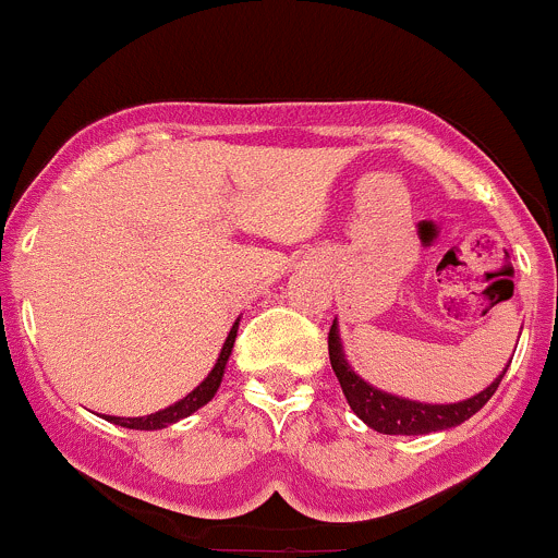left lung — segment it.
Masks as SVG:
<instances>
[{"mask_svg":"<svg viewBox=\"0 0 558 558\" xmlns=\"http://www.w3.org/2000/svg\"><path fill=\"white\" fill-rule=\"evenodd\" d=\"M329 343V362H332V371L338 376L340 389H343L345 400H349L351 411L360 416L367 428L378 430V434L387 436H420V434H434V430H447L456 428V425L466 423L469 416L477 414L485 403L490 400V395L496 392L501 381V373L488 389H483L474 398L461 400V403L450 405H430V403H416V400H403L395 398V395L381 392V389L371 387L367 381H362L354 371L349 367V362L343 360V351H340V338L338 327H329L327 335Z\"/></svg>","mask_w":558,"mask_h":558,"instance_id":"8db88e82","label":"left lung"}]
</instances>
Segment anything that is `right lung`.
Returning <instances> with one entry per match:
<instances>
[{
    "label": "right lung",
    "mask_w": 558,
    "mask_h": 558,
    "mask_svg": "<svg viewBox=\"0 0 558 558\" xmlns=\"http://www.w3.org/2000/svg\"><path fill=\"white\" fill-rule=\"evenodd\" d=\"M234 338H236V324L231 327L229 338H226L223 351H220L218 362H215V367H213V373H209V376L204 378V381L198 384V387L193 389L187 398H182L180 403L169 405V409H163V411H155V414H149V416H128V420H124V416H106V420H111L113 425H122V428L158 430V428H166V425L177 423V420H182V416H191L193 411H198L204 403H209V400L215 398V392H218L220 378H223V371H226V362H229L231 349H234Z\"/></svg>",
    "instance_id": "add662e5"
}]
</instances>
